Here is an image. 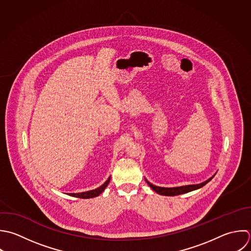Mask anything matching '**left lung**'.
Here are the masks:
<instances>
[{
  "label": "left lung",
  "instance_id": "8db88e82",
  "mask_svg": "<svg viewBox=\"0 0 251 251\" xmlns=\"http://www.w3.org/2000/svg\"><path fill=\"white\" fill-rule=\"evenodd\" d=\"M215 176V174L209 178L208 180H206L205 182H202L201 184H198V185H187V186H182V187H175V188H162V187H157V186H154L152 184H151L148 180H146V182L148 183V185L154 191L156 192L158 195H161V196H179V195H183V194H187V193H190V192H193V191H196L198 189H201L202 188L203 186H205L209 181L212 180V178Z\"/></svg>",
  "mask_w": 251,
  "mask_h": 251
}]
</instances>
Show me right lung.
<instances>
[{"mask_svg":"<svg viewBox=\"0 0 251 251\" xmlns=\"http://www.w3.org/2000/svg\"><path fill=\"white\" fill-rule=\"evenodd\" d=\"M109 181H110V177L106 180V182L103 185H101L100 187H99L95 190L84 192V193H78V194H69V196H72L74 198H79V199H92V198L99 197L104 191V189L107 187V185L109 184Z\"/></svg>","mask_w":251,"mask_h":251,"instance_id":"right-lung-1","label":"right lung"}]
</instances>
